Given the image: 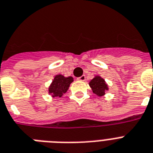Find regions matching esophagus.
Masks as SVG:
<instances>
[{"mask_svg":"<svg viewBox=\"0 0 153 153\" xmlns=\"http://www.w3.org/2000/svg\"><path fill=\"white\" fill-rule=\"evenodd\" d=\"M78 80L79 81H85V75H82L81 77H79V78H78Z\"/></svg>","mask_w":153,"mask_h":153,"instance_id":"34e87169","label":"esophagus"}]
</instances>
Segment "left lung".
Instances as JSON below:
<instances>
[{
	"mask_svg": "<svg viewBox=\"0 0 153 153\" xmlns=\"http://www.w3.org/2000/svg\"><path fill=\"white\" fill-rule=\"evenodd\" d=\"M89 85L93 90V93L98 97L104 96L106 91L108 90V85L105 80L99 75H95L89 82Z\"/></svg>",
	"mask_w": 153,
	"mask_h": 153,
	"instance_id": "obj_1",
	"label": "left lung"
}]
</instances>
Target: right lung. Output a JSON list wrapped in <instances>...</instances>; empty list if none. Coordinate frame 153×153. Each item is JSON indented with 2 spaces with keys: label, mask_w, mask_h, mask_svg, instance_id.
Here are the masks:
<instances>
[{
  "label": "right lung",
  "mask_w": 153,
  "mask_h": 153,
  "mask_svg": "<svg viewBox=\"0 0 153 153\" xmlns=\"http://www.w3.org/2000/svg\"><path fill=\"white\" fill-rule=\"evenodd\" d=\"M74 79L71 76L65 77L63 74H56L48 87V94L52 97H61L68 91Z\"/></svg>",
  "instance_id": "right-lung-1"
}]
</instances>
